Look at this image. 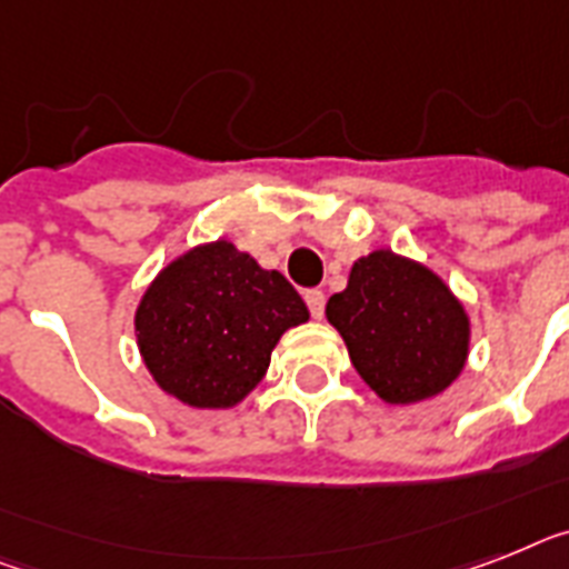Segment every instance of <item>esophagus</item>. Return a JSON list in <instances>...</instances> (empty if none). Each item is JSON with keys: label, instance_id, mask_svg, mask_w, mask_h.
<instances>
[{"label": "esophagus", "instance_id": "obj_1", "mask_svg": "<svg viewBox=\"0 0 569 569\" xmlns=\"http://www.w3.org/2000/svg\"><path fill=\"white\" fill-rule=\"evenodd\" d=\"M305 305H308V311H311V317H322L326 313V293L322 290H305Z\"/></svg>", "mask_w": 569, "mask_h": 569}]
</instances>
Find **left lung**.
Returning <instances> with one entry per match:
<instances>
[{
	"label": "left lung",
	"mask_w": 569,
	"mask_h": 569,
	"mask_svg": "<svg viewBox=\"0 0 569 569\" xmlns=\"http://www.w3.org/2000/svg\"><path fill=\"white\" fill-rule=\"evenodd\" d=\"M360 378L389 403L439 396L468 358V317L436 273L389 250L360 258L326 305Z\"/></svg>",
	"instance_id": "left-lung-1"
}]
</instances>
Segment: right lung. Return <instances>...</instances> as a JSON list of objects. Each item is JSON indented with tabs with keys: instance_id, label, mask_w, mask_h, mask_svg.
I'll use <instances>...</instances> for the list:
<instances>
[{
	"instance_id": "add662e5",
	"label": "right lung",
	"mask_w": 569,
	"mask_h": 569,
	"mask_svg": "<svg viewBox=\"0 0 569 569\" xmlns=\"http://www.w3.org/2000/svg\"><path fill=\"white\" fill-rule=\"evenodd\" d=\"M299 322H308V308L279 270L214 241L157 276L136 311V337L166 392L189 407H232L264 378L279 337Z\"/></svg>"
}]
</instances>
